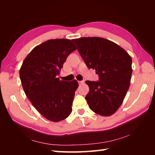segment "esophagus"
<instances>
[{
    "mask_svg": "<svg viewBox=\"0 0 155 155\" xmlns=\"http://www.w3.org/2000/svg\"><path fill=\"white\" fill-rule=\"evenodd\" d=\"M84 83V81H78V83H79L80 84H83Z\"/></svg>",
    "mask_w": 155,
    "mask_h": 155,
    "instance_id": "obj_1",
    "label": "esophagus"
}]
</instances>
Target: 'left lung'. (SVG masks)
Segmentation results:
<instances>
[{
	"instance_id": "1",
	"label": "left lung",
	"mask_w": 155,
	"mask_h": 155,
	"mask_svg": "<svg viewBox=\"0 0 155 155\" xmlns=\"http://www.w3.org/2000/svg\"><path fill=\"white\" fill-rule=\"evenodd\" d=\"M88 68L96 71L99 81H87L85 97L91 109L101 116L114 114L123 103L132 75V58L114 42L101 37L72 39Z\"/></svg>"
}]
</instances>
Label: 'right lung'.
<instances>
[{"instance_id": "obj_1", "label": "right lung", "mask_w": 155, "mask_h": 155, "mask_svg": "<svg viewBox=\"0 0 155 155\" xmlns=\"http://www.w3.org/2000/svg\"><path fill=\"white\" fill-rule=\"evenodd\" d=\"M77 48L69 39H51L31 51L19 74L23 89L32 104L47 120L59 122L72 112L78 82L58 77L63 64Z\"/></svg>"}]
</instances>
